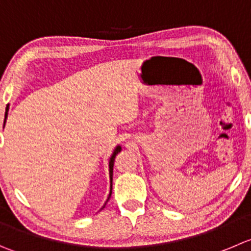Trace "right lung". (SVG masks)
I'll return each mask as SVG.
<instances>
[{"mask_svg":"<svg viewBox=\"0 0 251 251\" xmlns=\"http://www.w3.org/2000/svg\"><path fill=\"white\" fill-rule=\"evenodd\" d=\"M7 114H8V104H7V107H6V113H4V123H6ZM119 151H121V147H119V145H118V147H117L116 149H114L113 154H112V156H111V159H109V177H111V191H109V196H108V199H107L106 203H107V202H108L109 197H111V195H112V176H113V164H114V157H116V155L118 154ZM106 203H104V206H106ZM104 206L102 207V208H104Z\"/></svg>","mask_w":251,"mask_h":251,"instance_id":"obj_1","label":"right lung"}]
</instances>
